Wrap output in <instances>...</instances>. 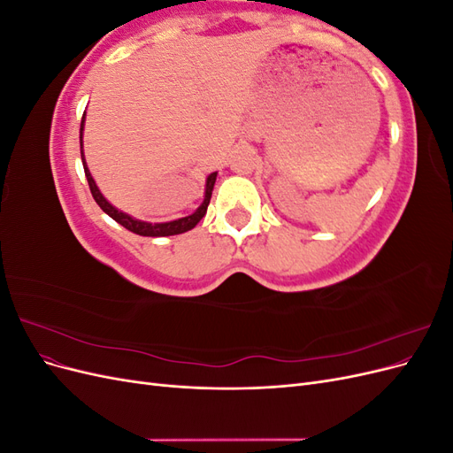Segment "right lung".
<instances>
[{
    "label": "right lung",
    "instance_id": "add662e5",
    "mask_svg": "<svg viewBox=\"0 0 453 453\" xmlns=\"http://www.w3.org/2000/svg\"><path fill=\"white\" fill-rule=\"evenodd\" d=\"M87 115V113H85ZM85 115H83V120H81V132H79V138H81V158H83V166H85V175H87V181H88V187H90V193L96 200V203L100 205V208L111 217L115 219V221L119 225H122L125 228H128L130 232H134V234H140V236H173V234H183V232L195 228L200 219L205 215V211H208V205H210V200H211V190H213V185H215V180H217V172L210 173L208 180H205V190H203V202L198 205L195 213H190L187 217H181V219H175V221H168V223H147V221H140V219H134L132 215L125 213L117 210L113 203H109L105 200V196L100 193L98 185H96L94 177L87 166V160H85V153H83V130H85Z\"/></svg>",
    "mask_w": 453,
    "mask_h": 453
}]
</instances>
